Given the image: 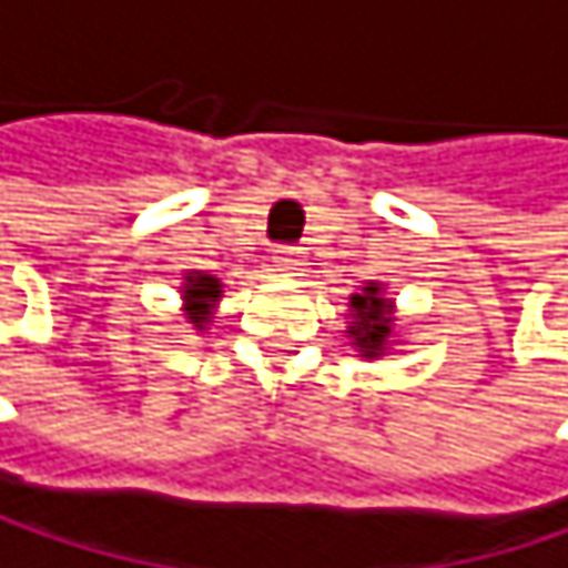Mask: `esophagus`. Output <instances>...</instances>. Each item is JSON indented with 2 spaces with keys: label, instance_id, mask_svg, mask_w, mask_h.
I'll return each mask as SVG.
<instances>
[{
  "label": "esophagus",
  "instance_id": "1",
  "mask_svg": "<svg viewBox=\"0 0 568 568\" xmlns=\"http://www.w3.org/2000/svg\"><path fill=\"white\" fill-rule=\"evenodd\" d=\"M302 266H305L302 250H294V246H281V250H274V270H281V274H298Z\"/></svg>",
  "mask_w": 568,
  "mask_h": 568
}]
</instances>
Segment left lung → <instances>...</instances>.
Here are the masks:
<instances>
[{
  "mask_svg": "<svg viewBox=\"0 0 568 568\" xmlns=\"http://www.w3.org/2000/svg\"><path fill=\"white\" fill-rule=\"evenodd\" d=\"M392 302L385 298L382 284L371 281L367 287H361V294H351V326H346V333L354 336V346L361 351V357L375 361L388 351L392 343Z\"/></svg>",
  "mask_w": 568,
  "mask_h": 568,
  "instance_id": "obj_1",
  "label": "left lung"
}]
</instances>
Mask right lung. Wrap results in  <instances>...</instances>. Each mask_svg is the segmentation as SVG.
Wrapping results in <instances>:
<instances>
[{
	"label": "right lung",
	"instance_id": "obj_1",
	"mask_svg": "<svg viewBox=\"0 0 568 568\" xmlns=\"http://www.w3.org/2000/svg\"><path fill=\"white\" fill-rule=\"evenodd\" d=\"M222 298V281L211 277V274H201V270H190L183 277V315L193 322L197 329H204L211 315H214V302Z\"/></svg>",
	"mask_w": 568,
	"mask_h": 568
}]
</instances>
